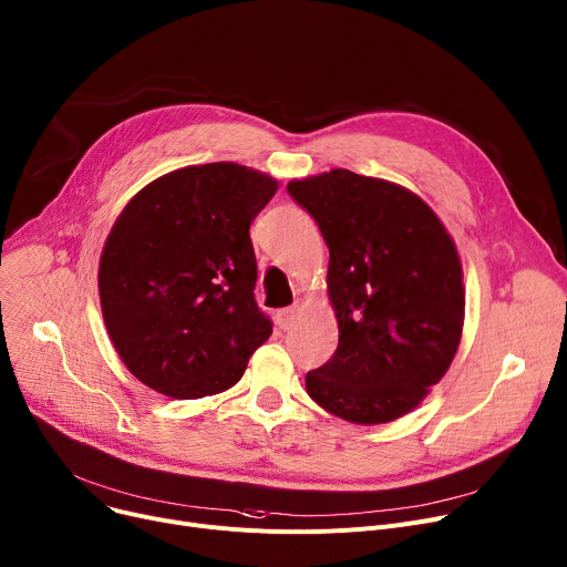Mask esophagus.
I'll return each mask as SVG.
<instances>
[{
  "instance_id": "obj_1",
  "label": "esophagus",
  "mask_w": 567,
  "mask_h": 567,
  "mask_svg": "<svg viewBox=\"0 0 567 567\" xmlns=\"http://www.w3.org/2000/svg\"><path fill=\"white\" fill-rule=\"evenodd\" d=\"M296 312H298L296 306L280 310V312H278V326H280L282 330H289V328L296 323Z\"/></svg>"
}]
</instances>
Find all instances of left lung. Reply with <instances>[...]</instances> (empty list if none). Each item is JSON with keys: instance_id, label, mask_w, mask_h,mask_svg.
<instances>
[{"instance_id": "left-lung-1", "label": "left lung", "mask_w": 567, "mask_h": 567, "mask_svg": "<svg viewBox=\"0 0 567 567\" xmlns=\"http://www.w3.org/2000/svg\"><path fill=\"white\" fill-rule=\"evenodd\" d=\"M330 250L334 355L306 390L351 424H388L417 408L454 360L465 321L463 264L435 212L388 179L347 168L291 179Z\"/></svg>"}]
</instances>
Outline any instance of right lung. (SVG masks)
<instances>
[{
    "label": "right lung",
    "instance_id": "obj_1",
    "mask_svg": "<svg viewBox=\"0 0 567 567\" xmlns=\"http://www.w3.org/2000/svg\"><path fill=\"white\" fill-rule=\"evenodd\" d=\"M276 192L278 179L233 162L186 166L143 186L113 223L100 306L143 385L173 399L225 392L271 337L248 230Z\"/></svg>",
    "mask_w": 567,
    "mask_h": 567
}]
</instances>
